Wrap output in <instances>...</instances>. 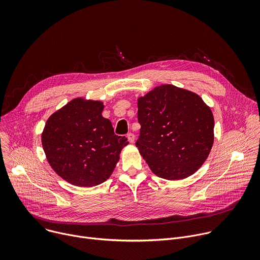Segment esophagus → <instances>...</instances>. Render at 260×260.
Listing matches in <instances>:
<instances>
[{
	"instance_id": "34e87169",
	"label": "esophagus",
	"mask_w": 260,
	"mask_h": 260,
	"mask_svg": "<svg viewBox=\"0 0 260 260\" xmlns=\"http://www.w3.org/2000/svg\"><path fill=\"white\" fill-rule=\"evenodd\" d=\"M127 140H128L129 143H134L135 142V135L132 134V133L127 134Z\"/></svg>"
}]
</instances>
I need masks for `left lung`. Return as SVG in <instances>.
<instances>
[{"label":"left lung","mask_w":260,"mask_h":260,"mask_svg":"<svg viewBox=\"0 0 260 260\" xmlns=\"http://www.w3.org/2000/svg\"><path fill=\"white\" fill-rule=\"evenodd\" d=\"M140 154L158 177L181 180L194 174L214 143V117L203 99L172 84L138 99Z\"/></svg>","instance_id":"left-lung-1"}]
</instances>
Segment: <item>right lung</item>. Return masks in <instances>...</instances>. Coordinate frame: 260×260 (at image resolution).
<instances>
[{
  "label": "right lung",
  "instance_id": "obj_1",
  "mask_svg": "<svg viewBox=\"0 0 260 260\" xmlns=\"http://www.w3.org/2000/svg\"><path fill=\"white\" fill-rule=\"evenodd\" d=\"M101 101L76 98L47 119L42 146L52 170L67 182L92 187L113 173L125 137L114 134L112 123L102 116Z\"/></svg>",
  "mask_w": 260,
  "mask_h": 260
}]
</instances>
